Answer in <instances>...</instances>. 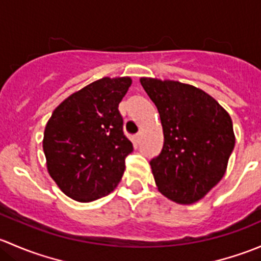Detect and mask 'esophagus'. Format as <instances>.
I'll return each instance as SVG.
<instances>
[{
    "label": "esophagus",
    "instance_id": "esophagus-1",
    "mask_svg": "<svg viewBox=\"0 0 261 261\" xmlns=\"http://www.w3.org/2000/svg\"><path fill=\"white\" fill-rule=\"evenodd\" d=\"M141 138H143V133H141V131H139V133L134 136V143L139 144L141 141Z\"/></svg>",
    "mask_w": 261,
    "mask_h": 261
}]
</instances>
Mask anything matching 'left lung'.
I'll use <instances>...</instances> for the list:
<instances>
[{"label": "left lung", "instance_id": "1", "mask_svg": "<svg viewBox=\"0 0 261 261\" xmlns=\"http://www.w3.org/2000/svg\"><path fill=\"white\" fill-rule=\"evenodd\" d=\"M140 83L159 111L164 134L162 151L150 162L155 184L175 203H196L227 169L235 146L230 115L191 84L146 77Z\"/></svg>", "mask_w": 261, "mask_h": 261}]
</instances>
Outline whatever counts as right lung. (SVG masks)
<instances>
[{"mask_svg": "<svg viewBox=\"0 0 261 261\" xmlns=\"http://www.w3.org/2000/svg\"><path fill=\"white\" fill-rule=\"evenodd\" d=\"M131 83L130 77L92 82L65 98L46 123V168L63 193L74 201L107 196L122 178L125 158L134 147L123 134L118 105Z\"/></svg>", "mask_w": 261, "mask_h": 261, "instance_id": "1", "label": "right lung"}]
</instances>
